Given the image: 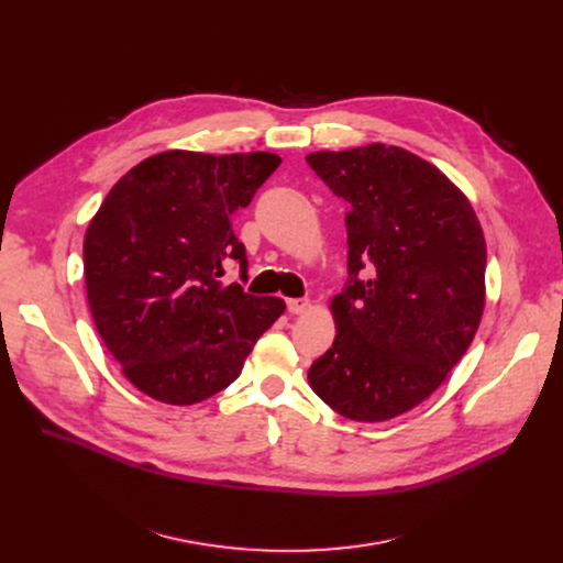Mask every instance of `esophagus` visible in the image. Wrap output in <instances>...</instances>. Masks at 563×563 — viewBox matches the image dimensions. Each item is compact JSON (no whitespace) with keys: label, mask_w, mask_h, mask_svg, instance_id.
<instances>
[{"label":"esophagus","mask_w":563,"mask_h":563,"mask_svg":"<svg viewBox=\"0 0 563 563\" xmlns=\"http://www.w3.org/2000/svg\"><path fill=\"white\" fill-rule=\"evenodd\" d=\"M307 307H309L307 298H289L287 300V311L289 313H302Z\"/></svg>","instance_id":"1"}]
</instances>
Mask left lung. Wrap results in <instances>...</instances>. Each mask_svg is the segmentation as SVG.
<instances>
[{
	"instance_id": "obj_1",
	"label": "left lung",
	"mask_w": 563,
	"mask_h": 563,
	"mask_svg": "<svg viewBox=\"0 0 563 563\" xmlns=\"http://www.w3.org/2000/svg\"><path fill=\"white\" fill-rule=\"evenodd\" d=\"M307 165L350 205L336 339L307 378L352 421L426 400L461 361L486 305V240L467 198L419 155L385 144L316 151ZM371 265L367 282L357 272Z\"/></svg>"
}]
</instances>
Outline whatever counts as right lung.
I'll return each mask as SVG.
<instances>
[{"label": "right lung", "mask_w": 563, "mask_h": 563, "mask_svg": "<svg viewBox=\"0 0 563 563\" xmlns=\"http://www.w3.org/2000/svg\"><path fill=\"white\" fill-rule=\"evenodd\" d=\"M267 151H165L142 159L85 235V280L98 334L144 394L194 406L231 385L285 311L276 296L222 285L231 258L247 278L231 216L278 169Z\"/></svg>", "instance_id": "obj_1"}]
</instances>
